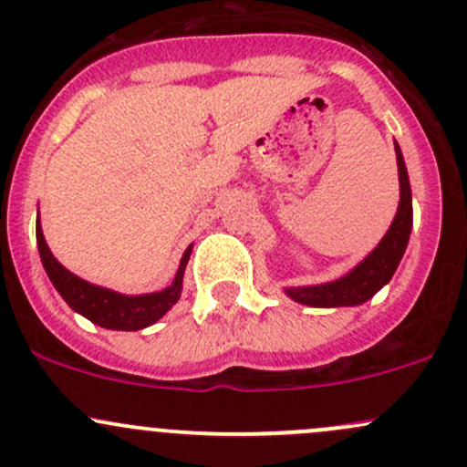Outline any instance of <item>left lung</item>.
<instances>
[{"label":"left lung","mask_w":467,"mask_h":467,"mask_svg":"<svg viewBox=\"0 0 467 467\" xmlns=\"http://www.w3.org/2000/svg\"><path fill=\"white\" fill-rule=\"evenodd\" d=\"M394 152H397L399 166V208L394 214L390 228L383 234L379 245L368 254L366 259L358 261L350 273L339 279L327 281V284L317 285H292L284 288L292 301L312 308H339V306H361L377 295L388 281L392 279L399 261L408 248L410 230H412V191H410L408 168L403 161L401 148L394 141Z\"/></svg>","instance_id":"1"}]
</instances>
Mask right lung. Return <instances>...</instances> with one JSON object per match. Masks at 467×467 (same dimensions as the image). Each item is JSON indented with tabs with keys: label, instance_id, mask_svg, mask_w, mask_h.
I'll return each mask as SVG.
<instances>
[{
	"label": "right lung",
	"instance_id": "right-lung-1",
	"mask_svg": "<svg viewBox=\"0 0 467 467\" xmlns=\"http://www.w3.org/2000/svg\"><path fill=\"white\" fill-rule=\"evenodd\" d=\"M37 248L39 257H42L44 270L48 279L53 281L55 290L59 292L61 299L70 306L81 317L92 321V324L109 327V330H143V327L152 326L155 321L161 319L172 306L177 304L182 296V281L183 273H186L188 259H191L192 245H188L183 253L175 279L168 288L159 292H148V295H121L110 288H101V285L84 281L66 270L64 265L55 259L50 253L48 244H46L42 223H39L37 214Z\"/></svg>",
	"mask_w": 467,
	"mask_h": 467
}]
</instances>
